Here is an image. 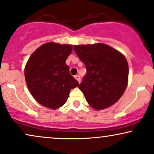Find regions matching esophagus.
<instances>
[{
	"label": "esophagus",
	"instance_id": "obj_1",
	"mask_svg": "<svg viewBox=\"0 0 154 154\" xmlns=\"http://www.w3.org/2000/svg\"><path fill=\"white\" fill-rule=\"evenodd\" d=\"M75 78L77 79V81H78L79 83H80L81 82V79H80V77H79V75H75Z\"/></svg>",
	"mask_w": 154,
	"mask_h": 154
}]
</instances>
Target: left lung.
Returning a JSON list of instances; mask_svg holds the SVG:
<instances>
[{
    "mask_svg": "<svg viewBox=\"0 0 154 154\" xmlns=\"http://www.w3.org/2000/svg\"><path fill=\"white\" fill-rule=\"evenodd\" d=\"M74 51L87 69L79 88L88 104L103 110L116 103L128 85V64L124 55L100 43L75 45Z\"/></svg>",
    "mask_w": 154,
    "mask_h": 154,
    "instance_id": "8db88e82",
    "label": "left lung"
}]
</instances>
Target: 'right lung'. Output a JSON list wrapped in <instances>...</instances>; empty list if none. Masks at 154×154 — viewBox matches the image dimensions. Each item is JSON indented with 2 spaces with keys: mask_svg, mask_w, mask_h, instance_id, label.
Segmentation results:
<instances>
[{
  "mask_svg": "<svg viewBox=\"0 0 154 154\" xmlns=\"http://www.w3.org/2000/svg\"><path fill=\"white\" fill-rule=\"evenodd\" d=\"M72 51L70 44L49 42L38 47L28 60L26 82L34 99L43 106L54 110L62 107L71 89L79 85L65 63Z\"/></svg>",
  "mask_w": 154,
  "mask_h": 154,
  "instance_id": "obj_1",
  "label": "right lung"
}]
</instances>
